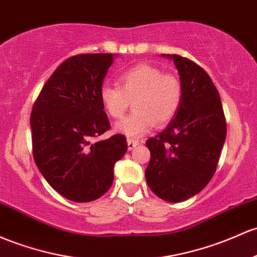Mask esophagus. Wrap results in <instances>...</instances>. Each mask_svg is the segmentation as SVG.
<instances>
[{
    "label": "esophagus",
    "mask_w": 257,
    "mask_h": 257,
    "mask_svg": "<svg viewBox=\"0 0 257 257\" xmlns=\"http://www.w3.org/2000/svg\"><path fill=\"white\" fill-rule=\"evenodd\" d=\"M126 143H128L129 150H133L135 146L140 145V144H143L144 142L143 140H137V139H132V138H128V139H126Z\"/></svg>",
    "instance_id": "obj_1"
}]
</instances>
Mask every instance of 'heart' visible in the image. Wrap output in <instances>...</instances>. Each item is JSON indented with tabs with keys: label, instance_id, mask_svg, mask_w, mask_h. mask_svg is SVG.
Returning <instances> with one entry per match:
<instances>
[{
	"label": "heart",
	"instance_id": "heart-1",
	"mask_svg": "<svg viewBox=\"0 0 257 257\" xmlns=\"http://www.w3.org/2000/svg\"><path fill=\"white\" fill-rule=\"evenodd\" d=\"M100 98L114 119H120L133 101V113L118 123L117 129L129 137H139L151 131L156 122L162 125L173 119L182 105L183 86L177 75L143 63L120 73L118 86L101 87Z\"/></svg>",
	"mask_w": 257,
	"mask_h": 257
}]
</instances>
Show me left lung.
Here are the masks:
<instances>
[{"mask_svg":"<svg viewBox=\"0 0 257 257\" xmlns=\"http://www.w3.org/2000/svg\"><path fill=\"white\" fill-rule=\"evenodd\" d=\"M173 58L183 86L179 111L167 128L146 140L149 188L162 200L179 202L196 195L212 179L227 134L221 97L210 75L179 55Z\"/></svg>","mask_w":257,"mask_h":257,"instance_id":"1","label":"left lung"}]
</instances>
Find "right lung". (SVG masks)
Wrapping results in <instances>:
<instances>
[{
	"mask_svg": "<svg viewBox=\"0 0 257 257\" xmlns=\"http://www.w3.org/2000/svg\"><path fill=\"white\" fill-rule=\"evenodd\" d=\"M111 53H80L52 73L30 114L33 156L47 183L75 202L96 200L111 188L113 168L125 154V137L111 129L100 98Z\"/></svg>",
	"mask_w": 257,
	"mask_h": 257,
	"instance_id": "add662e5",
	"label": "right lung"
}]
</instances>
